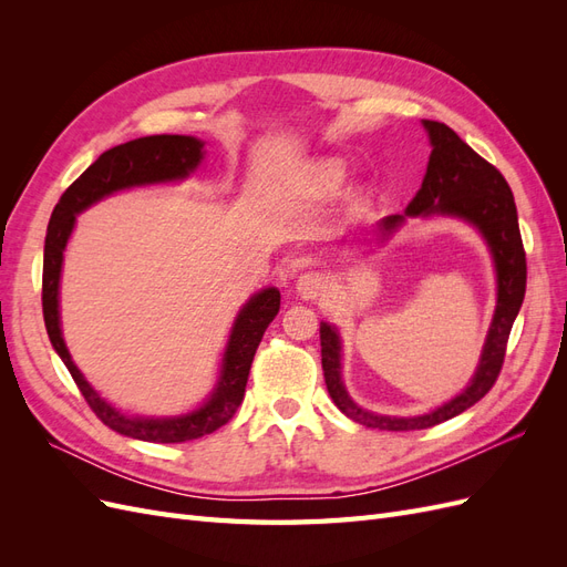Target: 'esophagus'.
Instances as JSON below:
<instances>
[{
  "instance_id": "esophagus-1",
  "label": "esophagus",
  "mask_w": 567,
  "mask_h": 567,
  "mask_svg": "<svg viewBox=\"0 0 567 567\" xmlns=\"http://www.w3.org/2000/svg\"><path fill=\"white\" fill-rule=\"evenodd\" d=\"M296 288H298L300 298H305V300H315V298H319V296L323 293V290H326V284H323V277H321L319 271H305L302 277L298 279Z\"/></svg>"
}]
</instances>
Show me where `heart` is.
I'll list each match as a JSON object with an SVG mask.
<instances>
[{
	"label": "heart",
	"instance_id": "obj_1",
	"mask_svg": "<svg viewBox=\"0 0 567 567\" xmlns=\"http://www.w3.org/2000/svg\"><path fill=\"white\" fill-rule=\"evenodd\" d=\"M342 179V167L338 163H321L315 169V182L321 188H333Z\"/></svg>",
	"mask_w": 567,
	"mask_h": 567
}]
</instances>
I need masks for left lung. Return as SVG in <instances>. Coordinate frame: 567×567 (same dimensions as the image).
<instances>
[{"mask_svg": "<svg viewBox=\"0 0 567 567\" xmlns=\"http://www.w3.org/2000/svg\"><path fill=\"white\" fill-rule=\"evenodd\" d=\"M423 127L431 136L433 151L419 194L406 205V215H456L473 221L492 248L496 279H499V298H496L492 329L473 383L452 402L416 419L375 416L371 411L359 409L340 383L338 336L329 323H321V367L331 400L348 419L367 427H379V431H423V427H433L458 416L461 411L483 400L499 379L508 336L513 321L520 312L527 284L525 248L518 227L516 200H513L508 182L492 163L477 156L452 127L435 123V120H423ZM402 219V215H390L383 219L381 227L383 231H392Z\"/></svg>", "mask_w": 567, "mask_h": 567, "instance_id": "1", "label": "left lung"}]
</instances>
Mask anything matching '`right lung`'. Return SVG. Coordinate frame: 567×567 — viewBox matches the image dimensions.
<instances>
[{
    "label": "right lung",
    "mask_w": 567,
    "mask_h": 567,
    "mask_svg": "<svg viewBox=\"0 0 567 567\" xmlns=\"http://www.w3.org/2000/svg\"><path fill=\"white\" fill-rule=\"evenodd\" d=\"M200 158L203 142L182 134H153L127 144H120L106 153H101V156L65 188L54 213H51L47 227L42 267V312L51 346H54V350L63 359V364L71 371L84 402L90 404L96 419L109 425L111 431L134 440L165 444L186 442L210 435L217 427L229 423L236 414V409L244 402L255 350L260 346L267 326L279 312L281 296L277 288H267L262 293L252 296L250 302L241 310V315H238L225 352V362H221L219 385L213 392V398L205 402V406L194 411V414L179 419H130L99 398L90 388V383L82 379V373L78 371L71 354L65 350L59 323V279L63 250L68 244V236L73 231L75 215L84 208H90L92 203L117 192V188L182 179L192 173L200 163Z\"/></svg>",
    "instance_id": "obj_1"
}]
</instances>
